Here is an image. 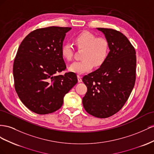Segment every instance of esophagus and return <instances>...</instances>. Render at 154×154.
<instances>
[{"mask_svg":"<svg viewBox=\"0 0 154 154\" xmlns=\"http://www.w3.org/2000/svg\"><path fill=\"white\" fill-rule=\"evenodd\" d=\"M77 78H78V81L79 82H82V77L80 75H77Z\"/></svg>","mask_w":154,"mask_h":154,"instance_id":"34e87169","label":"esophagus"}]
</instances>
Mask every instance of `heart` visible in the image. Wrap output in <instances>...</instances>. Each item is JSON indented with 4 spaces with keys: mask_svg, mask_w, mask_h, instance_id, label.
Returning a JSON list of instances; mask_svg holds the SVG:
<instances>
[{
    "mask_svg": "<svg viewBox=\"0 0 154 154\" xmlns=\"http://www.w3.org/2000/svg\"><path fill=\"white\" fill-rule=\"evenodd\" d=\"M73 41L79 50H84L81 61L72 63L69 67L70 72L83 73L93 68L100 67L108 57L110 50L109 42L106 38L97 37L88 31H84L74 37ZM74 54V48L70 43H65L61 48L63 58L69 61Z\"/></svg>",
    "mask_w": 154,
    "mask_h": 154,
    "instance_id": "1",
    "label": "heart"
}]
</instances>
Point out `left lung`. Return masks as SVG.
Wrapping results in <instances>:
<instances>
[{
    "label": "left lung",
    "mask_w": 154,
    "mask_h": 154,
    "mask_svg": "<svg viewBox=\"0 0 154 154\" xmlns=\"http://www.w3.org/2000/svg\"><path fill=\"white\" fill-rule=\"evenodd\" d=\"M110 45L107 60L96 71L82 77L87 92L82 98L85 110L98 118L117 113L129 98L136 79L135 50L121 32L97 28Z\"/></svg>",
    "instance_id": "8db88e82"
}]
</instances>
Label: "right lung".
<instances>
[{"label":"right lung","mask_w":154,"mask_h":154,"mask_svg":"<svg viewBox=\"0 0 154 154\" xmlns=\"http://www.w3.org/2000/svg\"><path fill=\"white\" fill-rule=\"evenodd\" d=\"M69 29L58 26L35 29L17 51L13 68L15 89L22 103L37 114L58 110L64 95L77 83L73 72L58 75L66 68L61 48Z\"/></svg>","instance_id":"1"}]
</instances>
